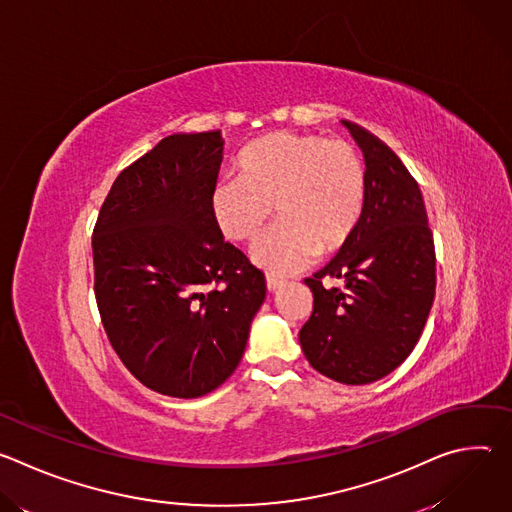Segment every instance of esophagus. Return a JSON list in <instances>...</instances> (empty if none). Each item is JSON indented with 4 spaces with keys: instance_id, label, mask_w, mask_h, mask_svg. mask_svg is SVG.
<instances>
[{
    "instance_id": "obj_1",
    "label": "esophagus",
    "mask_w": 512,
    "mask_h": 512,
    "mask_svg": "<svg viewBox=\"0 0 512 512\" xmlns=\"http://www.w3.org/2000/svg\"><path fill=\"white\" fill-rule=\"evenodd\" d=\"M265 283H267V289H269V291H275V289L283 283V279H279V277L267 273V275H265Z\"/></svg>"
}]
</instances>
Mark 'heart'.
Instances as JSON below:
<instances>
[{"label": "heart", "mask_w": 512, "mask_h": 512, "mask_svg": "<svg viewBox=\"0 0 512 512\" xmlns=\"http://www.w3.org/2000/svg\"><path fill=\"white\" fill-rule=\"evenodd\" d=\"M279 221L251 247L255 265L271 273L306 267L320 251L338 249L364 206V168L342 137L275 131L249 143L237 176L210 190L216 227L231 241H251L271 214Z\"/></svg>", "instance_id": "1"}]
</instances>
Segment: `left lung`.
I'll return each instance as SVG.
<instances>
[{
  "label": "left lung",
  "instance_id": "obj_1",
  "mask_svg": "<svg viewBox=\"0 0 512 512\" xmlns=\"http://www.w3.org/2000/svg\"><path fill=\"white\" fill-rule=\"evenodd\" d=\"M364 158V206L336 257L306 285L314 312L300 330L312 367L344 385H369L411 354L435 296V249L421 190L397 154L364 127L340 121ZM342 278L340 288L321 285Z\"/></svg>",
  "mask_w": 512,
  "mask_h": 512
}]
</instances>
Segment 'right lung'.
<instances>
[{
	"instance_id": "obj_1",
	"label": "right lung",
	"mask_w": 512,
	"mask_h": 512,
	"mask_svg": "<svg viewBox=\"0 0 512 512\" xmlns=\"http://www.w3.org/2000/svg\"><path fill=\"white\" fill-rule=\"evenodd\" d=\"M221 129L172 133L113 182L93 231L95 296L111 346L148 389L180 399L239 367L265 275L210 212Z\"/></svg>"
}]
</instances>
